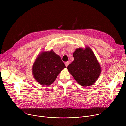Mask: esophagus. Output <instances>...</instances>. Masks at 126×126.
<instances>
[{
  "label": "esophagus",
  "instance_id": "esophagus-1",
  "mask_svg": "<svg viewBox=\"0 0 126 126\" xmlns=\"http://www.w3.org/2000/svg\"><path fill=\"white\" fill-rule=\"evenodd\" d=\"M69 61L66 62H65V66H66V67H67V66H68V65H69Z\"/></svg>",
  "mask_w": 126,
  "mask_h": 126
}]
</instances>
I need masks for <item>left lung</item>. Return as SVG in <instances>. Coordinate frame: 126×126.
Instances as JSON below:
<instances>
[{
    "label": "left lung",
    "instance_id": "obj_1",
    "mask_svg": "<svg viewBox=\"0 0 126 126\" xmlns=\"http://www.w3.org/2000/svg\"><path fill=\"white\" fill-rule=\"evenodd\" d=\"M74 60L67 67L75 80L82 86L93 85L101 72V67L89 47L79 48L73 53Z\"/></svg>",
    "mask_w": 126,
    "mask_h": 126
}]
</instances>
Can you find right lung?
Segmentation results:
<instances>
[{"label": "right lung", "instance_id": "obj_1", "mask_svg": "<svg viewBox=\"0 0 126 126\" xmlns=\"http://www.w3.org/2000/svg\"><path fill=\"white\" fill-rule=\"evenodd\" d=\"M66 68L59 56L52 50L40 54L32 66L35 80L41 85L49 86L54 82L57 76Z\"/></svg>", "mask_w": 126, "mask_h": 126}]
</instances>
